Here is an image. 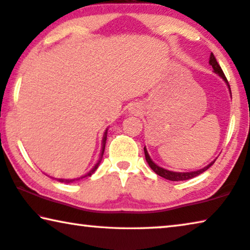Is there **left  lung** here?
Returning <instances> with one entry per match:
<instances>
[{
	"label": "left lung",
	"mask_w": 250,
	"mask_h": 250,
	"mask_svg": "<svg viewBox=\"0 0 250 250\" xmlns=\"http://www.w3.org/2000/svg\"><path fill=\"white\" fill-rule=\"evenodd\" d=\"M209 63L211 64V66H212L214 72H216V74H218L219 76H220L221 78L224 79L225 82L227 83V85H228V80H227V78H226V76L224 74V71H222L220 64L217 62L216 58H214L213 53H211V55H210ZM228 87H229V89H230V86L229 85H228ZM230 94H231V90H230ZM144 153H145V159H146L147 163L149 165V167H151L152 170L154 171L156 174H159L160 176H162V178L167 179V180H171V181H184V180H189V179H192V178H195V176H197V175L201 174L205 171L208 170V168L211 167V165L214 163V161H213V162H211L209 165H207L206 167H203V168H201V170H199V171H194V172H173V171H168V170H165V168H163V167H157V165L151 160V157H149L148 153L146 151V148H145V147H144Z\"/></svg>",
	"instance_id": "8db88e82"
}]
</instances>
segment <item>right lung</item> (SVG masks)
I'll use <instances>...</instances> for the list:
<instances>
[{
    "mask_svg": "<svg viewBox=\"0 0 250 250\" xmlns=\"http://www.w3.org/2000/svg\"><path fill=\"white\" fill-rule=\"evenodd\" d=\"M106 138H107V132H105V136H104V140H103V149H102V156H103V154H104V151H105V144H106ZM99 162H101V161H99ZM99 162L95 165V167L93 168V170L91 171H89V173H87L85 176H83V178H86V176H90L91 174L94 173V172L97 170V167H98V165H99ZM82 178V179H83ZM75 180H79V179H74V180H66V179H58V181L59 182H66V183H70V182H74Z\"/></svg>",
    "mask_w": 250,
    "mask_h": 250,
    "instance_id": "obj_1",
    "label": "right lung"
}]
</instances>
